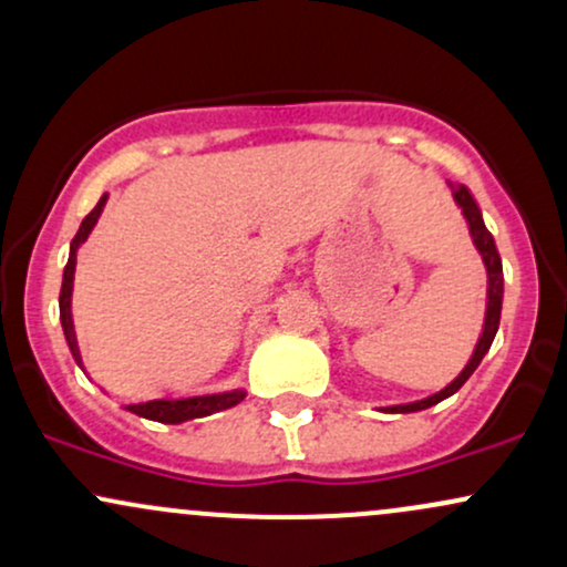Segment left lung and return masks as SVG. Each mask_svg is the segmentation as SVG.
Segmentation results:
<instances>
[{"label": "left lung", "mask_w": 567, "mask_h": 567, "mask_svg": "<svg viewBox=\"0 0 567 567\" xmlns=\"http://www.w3.org/2000/svg\"><path fill=\"white\" fill-rule=\"evenodd\" d=\"M451 192H453L455 205L461 207V213H464L466 224H470L474 247H477L480 256H483V264H485V271H487V309H485L483 336H480L477 347H474L470 362H466V368L461 370V373L455 375V379L447 383L445 389H440L437 394L424 396V400L408 402V405L386 408V413H415V410H426V408L437 405V402L445 400V396H451V394L458 392V389L464 386L466 381H470V375L474 373V370H477L480 362H483V357L487 354V349H491L493 338H496V333H498L501 301H504V269H501V256H498V250H496V243H493V234L485 229L483 213H480L477 202H474L470 188H466L464 184H451Z\"/></svg>", "instance_id": "obj_1"}]
</instances>
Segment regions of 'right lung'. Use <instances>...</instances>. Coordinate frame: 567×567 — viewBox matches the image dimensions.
<instances>
[{
    "mask_svg": "<svg viewBox=\"0 0 567 567\" xmlns=\"http://www.w3.org/2000/svg\"><path fill=\"white\" fill-rule=\"evenodd\" d=\"M106 199L109 197L103 194V197L97 199V205L93 207V210L84 216L80 231H76V237L71 239L69 264H66V269H63V285H61V298H58V303H61L63 336H66V343H69L71 354H74V360H80V347H76L74 322H71V288H74L76 250H80V245L90 237V231L95 229L97 218H101L103 207H106ZM245 394H247L245 389H231V392L199 394V396H175V400H167V396H162V400L135 402V405H127L125 410H130V413H135V415H141V419L159 421V424H184V421L202 419V415H210V413H218V410H229L234 405H239V402L245 400Z\"/></svg>",
    "mask_w": 567,
    "mask_h": 567,
    "instance_id": "right-lung-1",
    "label": "right lung"
}]
</instances>
